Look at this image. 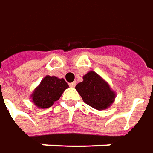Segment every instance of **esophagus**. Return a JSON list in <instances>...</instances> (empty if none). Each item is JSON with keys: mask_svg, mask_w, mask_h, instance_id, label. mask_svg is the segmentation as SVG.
I'll return each instance as SVG.
<instances>
[{"mask_svg": "<svg viewBox=\"0 0 153 153\" xmlns=\"http://www.w3.org/2000/svg\"><path fill=\"white\" fill-rule=\"evenodd\" d=\"M75 85H76V82H72V83L69 84V86L70 87H75Z\"/></svg>", "mask_w": 153, "mask_h": 153, "instance_id": "obj_1", "label": "esophagus"}]
</instances>
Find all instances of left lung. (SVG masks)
I'll return each instance as SVG.
<instances>
[{"label":"left lung","instance_id":"obj_1","mask_svg":"<svg viewBox=\"0 0 153 153\" xmlns=\"http://www.w3.org/2000/svg\"><path fill=\"white\" fill-rule=\"evenodd\" d=\"M75 89L87 105L100 111L109 108L116 97L108 83L94 71L84 75Z\"/></svg>","mask_w":153,"mask_h":153}]
</instances>
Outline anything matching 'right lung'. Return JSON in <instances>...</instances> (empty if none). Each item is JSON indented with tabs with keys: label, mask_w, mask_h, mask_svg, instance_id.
<instances>
[{
	"label": "right lung",
	"mask_w": 153,
	"mask_h": 153,
	"mask_svg": "<svg viewBox=\"0 0 153 153\" xmlns=\"http://www.w3.org/2000/svg\"><path fill=\"white\" fill-rule=\"evenodd\" d=\"M67 88L68 85L63 79L46 75L32 93V102L38 108H50L61 97Z\"/></svg>",
	"instance_id": "right-lung-1"
}]
</instances>
